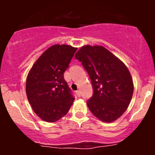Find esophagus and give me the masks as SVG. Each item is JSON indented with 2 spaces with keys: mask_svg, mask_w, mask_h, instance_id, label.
Returning a JSON list of instances; mask_svg holds the SVG:
<instances>
[{
  "mask_svg": "<svg viewBox=\"0 0 155 155\" xmlns=\"http://www.w3.org/2000/svg\"><path fill=\"white\" fill-rule=\"evenodd\" d=\"M76 95L79 96V97L81 96V92H80V90H77V91H76Z\"/></svg>",
  "mask_w": 155,
  "mask_h": 155,
  "instance_id": "esophagus-1",
  "label": "esophagus"
}]
</instances>
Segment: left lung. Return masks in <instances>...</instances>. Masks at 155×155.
<instances>
[{"mask_svg":"<svg viewBox=\"0 0 155 155\" xmlns=\"http://www.w3.org/2000/svg\"><path fill=\"white\" fill-rule=\"evenodd\" d=\"M75 58L88 73L93 95L87 102L92 114L111 122L127 110L133 93V79L126 65L101 46H84Z\"/></svg>","mask_w":155,"mask_h":155,"instance_id":"1","label":"left lung"}]
</instances>
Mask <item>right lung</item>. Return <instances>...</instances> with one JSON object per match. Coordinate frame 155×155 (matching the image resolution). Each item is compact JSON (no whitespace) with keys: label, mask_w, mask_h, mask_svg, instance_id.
I'll return each mask as SVG.
<instances>
[{"label":"right lung","mask_w":155,"mask_h":155,"mask_svg":"<svg viewBox=\"0 0 155 155\" xmlns=\"http://www.w3.org/2000/svg\"><path fill=\"white\" fill-rule=\"evenodd\" d=\"M77 48L53 45L39 57L26 80V94L32 108L41 120L54 122L65 116L74 96L64 79Z\"/></svg>","instance_id":"right-lung-1"}]
</instances>
